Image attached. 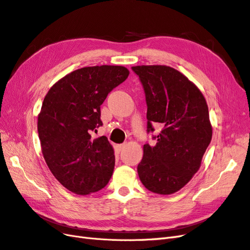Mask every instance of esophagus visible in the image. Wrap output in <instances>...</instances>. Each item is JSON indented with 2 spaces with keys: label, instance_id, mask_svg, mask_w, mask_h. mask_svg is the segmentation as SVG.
Returning a JSON list of instances; mask_svg holds the SVG:
<instances>
[{
  "label": "esophagus",
  "instance_id": "34e87169",
  "mask_svg": "<svg viewBox=\"0 0 250 250\" xmlns=\"http://www.w3.org/2000/svg\"><path fill=\"white\" fill-rule=\"evenodd\" d=\"M125 146H126V144H120V145H117V149L119 151H122L125 148Z\"/></svg>",
  "mask_w": 250,
  "mask_h": 250
}]
</instances>
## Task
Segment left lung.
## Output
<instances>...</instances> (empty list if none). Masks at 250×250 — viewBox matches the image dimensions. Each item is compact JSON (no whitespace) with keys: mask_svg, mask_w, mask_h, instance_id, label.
I'll list each match as a JSON object with an SVG mask.
<instances>
[{"mask_svg":"<svg viewBox=\"0 0 250 250\" xmlns=\"http://www.w3.org/2000/svg\"><path fill=\"white\" fill-rule=\"evenodd\" d=\"M146 96L147 131L163 129L154 146L144 145L139 177L149 191L170 195L179 191L200 168L213 129L206 99L184 74L167 65H137Z\"/></svg>","mask_w":250,"mask_h":250,"instance_id":"1","label":"left lung"}]
</instances>
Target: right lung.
<instances>
[{
  "label": "right lung",
  "mask_w": 250,
  "mask_h": 250,
  "mask_svg": "<svg viewBox=\"0 0 250 250\" xmlns=\"http://www.w3.org/2000/svg\"><path fill=\"white\" fill-rule=\"evenodd\" d=\"M129 71L121 65L78 69L53 85L37 121L42 152L50 171L67 190L87 195L108 184L115 168L106 137L92 140L102 125L100 106Z\"/></svg>",
  "instance_id": "obj_1"
}]
</instances>
